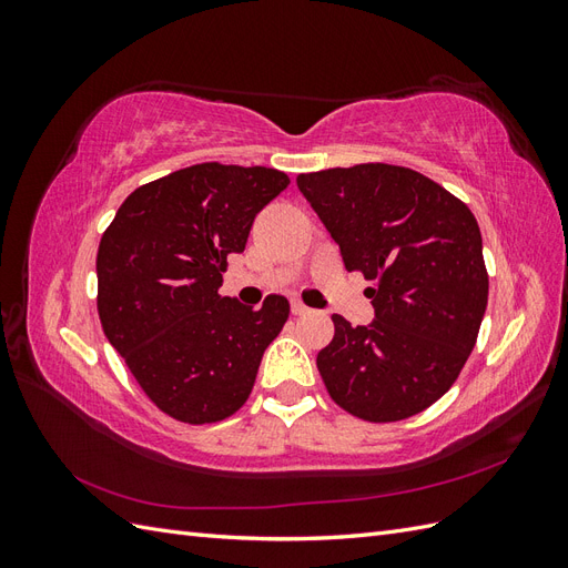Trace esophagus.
I'll return each instance as SVG.
<instances>
[{"mask_svg": "<svg viewBox=\"0 0 568 568\" xmlns=\"http://www.w3.org/2000/svg\"><path fill=\"white\" fill-rule=\"evenodd\" d=\"M291 313H294V315H305V313H311V307L303 305L298 298H294V301H291Z\"/></svg>", "mask_w": 568, "mask_h": 568, "instance_id": "esophagus-1", "label": "esophagus"}]
</instances>
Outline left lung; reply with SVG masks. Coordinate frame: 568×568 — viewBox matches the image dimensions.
<instances>
[{
	"label": "left lung",
	"instance_id": "obj_1",
	"mask_svg": "<svg viewBox=\"0 0 568 568\" xmlns=\"http://www.w3.org/2000/svg\"><path fill=\"white\" fill-rule=\"evenodd\" d=\"M348 272L374 280V320L334 315L317 369L332 398L367 422L434 405L459 376L488 303L474 213L417 170L365 163L296 178Z\"/></svg>",
	"mask_w": 568,
	"mask_h": 568
}]
</instances>
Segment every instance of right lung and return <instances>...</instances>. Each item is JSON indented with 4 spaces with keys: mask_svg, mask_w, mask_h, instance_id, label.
Here are the masks:
<instances>
[{
    "mask_svg": "<svg viewBox=\"0 0 568 568\" xmlns=\"http://www.w3.org/2000/svg\"><path fill=\"white\" fill-rule=\"evenodd\" d=\"M288 182L263 165L182 168L134 189L101 236V326L165 415L211 424L251 395L288 301L272 294L253 311L217 288L227 255L246 248L255 215Z\"/></svg>",
    "mask_w": 568,
    "mask_h": 568,
    "instance_id": "obj_1",
    "label": "right lung"
}]
</instances>
